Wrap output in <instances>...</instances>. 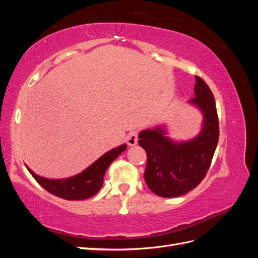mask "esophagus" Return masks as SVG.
Here are the masks:
<instances>
[{
    "mask_svg": "<svg viewBox=\"0 0 258 258\" xmlns=\"http://www.w3.org/2000/svg\"><path fill=\"white\" fill-rule=\"evenodd\" d=\"M126 141H127V144L130 146L136 145L138 143V132L135 130H131L127 135Z\"/></svg>",
    "mask_w": 258,
    "mask_h": 258,
    "instance_id": "34e87169",
    "label": "esophagus"
}]
</instances>
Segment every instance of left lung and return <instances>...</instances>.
Returning a JSON list of instances; mask_svg holds the SVG:
<instances>
[{
    "label": "left lung",
    "instance_id": "8db88e82",
    "mask_svg": "<svg viewBox=\"0 0 258 258\" xmlns=\"http://www.w3.org/2000/svg\"><path fill=\"white\" fill-rule=\"evenodd\" d=\"M195 84V97L189 103L204 115L200 134L186 142L166 137L163 127L140 132L139 145L147 156L145 183L160 197H178L197 187L205 178L212 161L220 136L215 100L206 82L199 76Z\"/></svg>",
    "mask_w": 258,
    "mask_h": 258
}]
</instances>
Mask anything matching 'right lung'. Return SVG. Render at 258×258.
<instances>
[{
    "label": "right lung",
    "instance_id": "obj_1",
    "mask_svg": "<svg viewBox=\"0 0 258 258\" xmlns=\"http://www.w3.org/2000/svg\"><path fill=\"white\" fill-rule=\"evenodd\" d=\"M126 148V144L113 148L112 151H108L103 156H101L98 160L93 162L87 169H85L80 174L67 178H45L35 174L30 168L27 167V169L44 189L54 195V196L66 200H84L95 196L101 189L105 171L108 166Z\"/></svg>",
    "mask_w": 258,
    "mask_h": 258
}]
</instances>
